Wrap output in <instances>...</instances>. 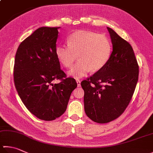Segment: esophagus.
<instances>
[{
  "label": "esophagus",
  "instance_id": "esophagus-1",
  "mask_svg": "<svg viewBox=\"0 0 153 153\" xmlns=\"http://www.w3.org/2000/svg\"><path fill=\"white\" fill-rule=\"evenodd\" d=\"M76 83H77V86L79 87V86H80V80H79V79H76Z\"/></svg>",
  "mask_w": 153,
  "mask_h": 153
}]
</instances>
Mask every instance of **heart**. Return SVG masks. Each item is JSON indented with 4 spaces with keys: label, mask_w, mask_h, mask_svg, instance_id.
<instances>
[{
    "label": "heart",
    "mask_w": 153,
    "mask_h": 153,
    "mask_svg": "<svg viewBox=\"0 0 153 153\" xmlns=\"http://www.w3.org/2000/svg\"><path fill=\"white\" fill-rule=\"evenodd\" d=\"M68 46L57 45L55 54L57 59L66 68H70L76 60L79 61L69 71V75L79 79L91 70L95 72L106 65L111 55L112 47L105 35L91 31L76 30L68 36Z\"/></svg>",
    "instance_id": "1"
}]
</instances>
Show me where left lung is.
Masks as SVG:
<instances>
[{"mask_svg":"<svg viewBox=\"0 0 153 153\" xmlns=\"http://www.w3.org/2000/svg\"><path fill=\"white\" fill-rule=\"evenodd\" d=\"M112 43L106 65L81 82L85 111L97 123L117 119L127 107L139 79V65L131 45L107 27Z\"/></svg>","mask_w":153,"mask_h":153,"instance_id":"obj_1","label":"left lung"}]
</instances>
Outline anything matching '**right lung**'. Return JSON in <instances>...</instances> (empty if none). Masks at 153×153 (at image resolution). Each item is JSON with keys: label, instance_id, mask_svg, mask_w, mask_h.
I'll list each match as a JSON object with an SVG mask.
<instances>
[{"label": "right lung", "instance_id": "1", "mask_svg": "<svg viewBox=\"0 0 153 153\" xmlns=\"http://www.w3.org/2000/svg\"><path fill=\"white\" fill-rule=\"evenodd\" d=\"M59 27H41L25 39L16 51L14 82L20 98L32 114L53 120L67 107L77 83L67 77L55 54ZM59 79L58 84H53Z\"/></svg>", "mask_w": 153, "mask_h": 153}]
</instances>
